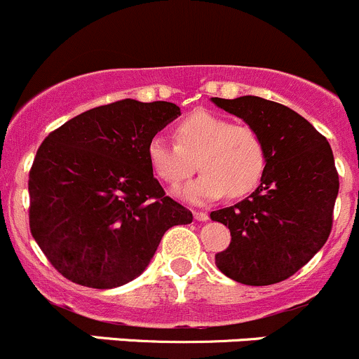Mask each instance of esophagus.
<instances>
[{"label": "esophagus", "mask_w": 359, "mask_h": 359, "mask_svg": "<svg viewBox=\"0 0 359 359\" xmlns=\"http://www.w3.org/2000/svg\"><path fill=\"white\" fill-rule=\"evenodd\" d=\"M194 218L197 219V222H208L209 215H208V212H204V211H195Z\"/></svg>", "instance_id": "1"}]
</instances>
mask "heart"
Wrapping results in <instances>:
<instances>
[{
  "label": "heart",
  "mask_w": 359,
  "mask_h": 359,
  "mask_svg": "<svg viewBox=\"0 0 359 359\" xmlns=\"http://www.w3.org/2000/svg\"><path fill=\"white\" fill-rule=\"evenodd\" d=\"M155 175L176 187L195 171L202 175L178 190L181 198L194 204L216 201L229 191L239 198L260 184L265 172V147L250 126L232 123L225 116L194 111L176 127V143L154 136L147 148Z\"/></svg>",
  "instance_id": "1"
}]
</instances>
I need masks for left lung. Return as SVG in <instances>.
I'll return each instance as SVG.
<instances>
[{"label":"left lung","instance_id":"left-lung-1","mask_svg":"<svg viewBox=\"0 0 359 359\" xmlns=\"http://www.w3.org/2000/svg\"><path fill=\"white\" fill-rule=\"evenodd\" d=\"M211 101L257 130L267 157L264 178L250 197L211 212L232 236L216 255V267L243 285L285 281L325 246L332 230L339 194L332 148L285 104L257 95Z\"/></svg>","mask_w":359,"mask_h":359}]
</instances>
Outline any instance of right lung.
I'll return each mask as SVG.
<instances>
[{
	"instance_id": "1",
	"label": "right lung",
	"mask_w": 359,
	"mask_h": 359,
	"mask_svg": "<svg viewBox=\"0 0 359 359\" xmlns=\"http://www.w3.org/2000/svg\"><path fill=\"white\" fill-rule=\"evenodd\" d=\"M181 115L175 102L123 99L67 120L38 148L29 226L69 281L109 290L143 274L162 236L194 216L168 197L147 148Z\"/></svg>"
}]
</instances>
